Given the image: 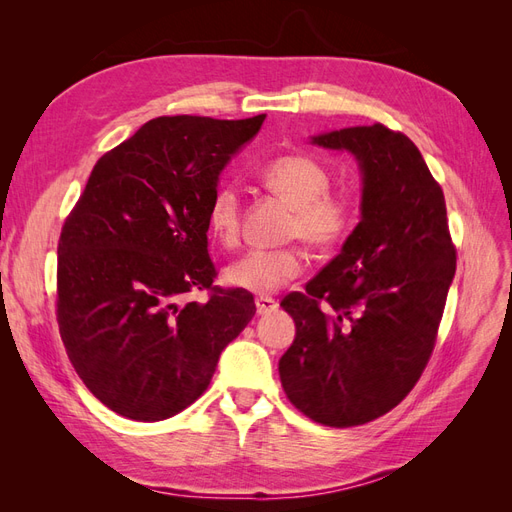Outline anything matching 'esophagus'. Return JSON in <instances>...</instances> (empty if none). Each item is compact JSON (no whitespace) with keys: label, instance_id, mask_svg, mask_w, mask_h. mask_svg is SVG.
<instances>
[{"label":"esophagus","instance_id":"34e87169","mask_svg":"<svg viewBox=\"0 0 512 512\" xmlns=\"http://www.w3.org/2000/svg\"><path fill=\"white\" fill-rule=\"evenodd\" d=\"M277 309V301L271 297H258L256 299V314L258 316H269Z\"/></svg>","mask_w":512,"mask_h":512}]
</instances>
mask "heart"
Instances as JSON below:
<instances>
[{"label": "heart", "mask_w": 512, "mask_h": 512, "mask_svg": "<svg viewBox=\"0 0 512 512\" xmlns=\"http://www.w3.org/2000/svg\"><path fill=\"white\" fill-rule=\"evenodd\" d=\"M265 188L292 207L286 228L288 239H301L314 250H333L342 245L359 222V205L346 192L331 190L333 179L327 166L318 160L290 153L275 158L260 170ZM243 203L230 185L213 192L207 207L209 235L226 250L241 243ZM305 260L299 247L280 250H252L232 262L224 271V280L232 288L267 297L303 273Z\"/></svg>", "instance_id": "obj_1"}]
</instances>
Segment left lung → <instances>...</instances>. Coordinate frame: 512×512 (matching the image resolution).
Segmentation results:
<instances>
[{
  "mask_svg": "<svg viewBox=\"0 0 512 512\" xmlns=\"http://www.w3.org/2000/svg\"><path fill=\"white\" fill-rule=\"evenodd\" d=\"M354 153L361 222L282 307L297 335L280 359L290 404L327 427L365 425L414 389L436 346L457 267L446 203L421 151L382 123L314 136Z\"/></svg>",
  "mask_w": 512,
  "mask_h": 512,
  "instance_id": "1",
  "label": "left lung"
}]
</instances>
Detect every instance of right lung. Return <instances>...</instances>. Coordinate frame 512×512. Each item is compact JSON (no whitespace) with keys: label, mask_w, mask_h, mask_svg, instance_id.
<instances>
[{"label":"right lung","mask_w":512,"mask_h":512,"mask_svg":"<svg viewBox=\"0 0 512 512\" xmlns=\"http://www.w3.org/2000/svg\"><path fill=\"white\" fill-rule=\"evenodd\" d=\"M262 121H147L96 162L61 228V342L87 389L121 416L156 423L194 404L256 314L250 292L213 284L207 207ZM194 289L210 299L188 300Z\"/></svg>","instance_id":"right-lung-1"}]
</instances>
